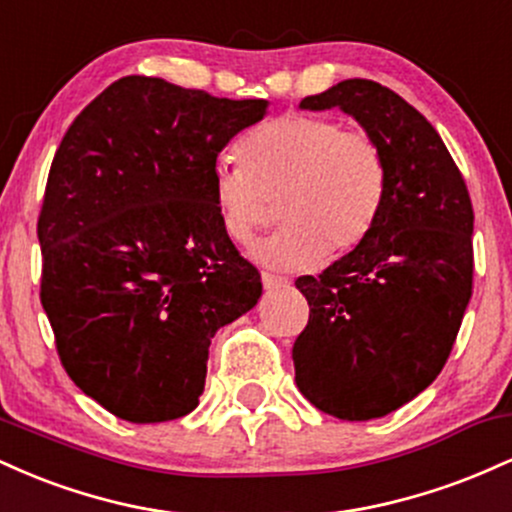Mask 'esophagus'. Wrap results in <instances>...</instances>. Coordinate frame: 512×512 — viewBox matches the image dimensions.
I'll return each instance as SVG.
<instances>
[{
  "label": "esophagus",
  "mask_w": 512,
  "mask_h": 512,
  "mask_svg": "<svg viewBox=\"0 0 512 512\" xmlns=\"http://www.w3.org/2000/svg\"><path fill=\"white\" fill-rule=\"evenodd\" d=\"M262 284H264V289H279V286L289 284V279H286V276L274 274V272H262Z\"/></svg>",
  "instance_id": "1"
}]
</instances>
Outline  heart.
Here are the masks:
<instances>
[{
  "label": "heart",
  "instance_id": "heart-1",
  "mask_svg": "<svg viewBox=\"0 0 512 512\" xmlns=\"http://www.w3.org/2000/svg\"><path fill=\"white\" fill-rule=\"evenodd\" d=\"M240 166L221 163L211 180L226 236L250 245L274 216L284 226L255 250L272 267L339 257L370 236L385 204L387 163L363 129L322 115H281L238 144Z\"/></svg>",
  "mask_w": 512,
  "mask_h": 512
}]
</instances>
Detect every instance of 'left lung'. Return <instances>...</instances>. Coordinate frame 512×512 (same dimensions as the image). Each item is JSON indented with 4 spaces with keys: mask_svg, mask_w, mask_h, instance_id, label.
I'll return each instance as SVG.
<instances>
[{
    "mask_svg": "<svg viewBox=\"0 0 512 512\" xmlns=\"http://www.w3.org/2000/svg\"><path fill=\"white\" fill-rule=\"evenodd\" d=\"M301 108L354 115L383 149L387 190L358 248L296 279L310 305L293 344L296 385L337 419H380L448 361L472 298V199L431 122L378 81L346 79Z\"/></svg>",
    "mask_w": 512,
    "mask_h": 512,
    "instance_id": "8db88e82",
    "label": "left lung"
}]
</instances>
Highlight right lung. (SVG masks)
I'll return each instance as SVG.
<instances>
[{
	"label": "right lung",
	"instance_id": "1",
	"mask_svg": "<svg viewBox=\"0 0 512 512\" xmlns=\"http://www.w3.org/2000/svg\"><path fill=\"white\" fill-rule=\"evenodd\" d=\"M267 101L125 76L81 110L52 158L40 303L81 392L132 424L190 414L216 330L262 279L223 231L216 156Z\"/></svg>",
	"mask_w": 512,
	"mask_h": 512
}]
</instances>
